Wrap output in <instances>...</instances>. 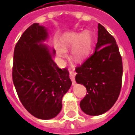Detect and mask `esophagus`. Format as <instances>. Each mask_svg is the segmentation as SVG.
I'll return each mask as SVG.
<instances>
[{
    "mask_svg": "<svg viewBox=\"0 0 135 135\" xmlns=\"http://www.w3.org/2000/svg\"><path fill=\"white\" fill-rule=\"evenodd\" d=\"M69 77L72 81V84L74 85L76 84V80H75V73L73 71H70Z\"/></svg>",
    "mask_w": 135,
    "mask_h": 135,
    "instance_id": "1",
    "label": "esophagus"
}]
</instances>
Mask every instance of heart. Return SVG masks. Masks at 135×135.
<instances>
[{"label":"heart","instance_id":"obj_1","mask_svg":"<svg viewBox=\"0 0 135 135\" xmlns=\"http://www.w3.org/2000/svg\"><path fill=\"white\" fill-rule=\"evenodd\" d=\"M61 43H55V48L58 57H64L68 47L71 48L72 57L76 61H82L90 55L92 45V36L88 31L82 33H65L61 38Z\"/></svg>","mask_w":135,"mask_h":135}]
</instances>
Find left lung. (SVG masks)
<instances>
[{"instance_id":"obj_1","label":"left lung","mask_w":135,"mask_h":135,"mask_svg":"<svg viewBox=\"0 0 135 135\" xmlns=\"http://www.w3.org/2000/svg\"><path fill=\"white\" fill-rule=\"evenodd\" d=\"M76 81L83 85L88 94L80 101V109L89 115L108 111L119 96L123 63L115 38L98 24V38L94 52L76 68Z\"/></svg>"}]
</instances>
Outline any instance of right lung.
<instances>
[{
	"instance_id": "obj_1",
	"label": "right lung",
	"mask_w": 135,
	"mask_h": 135,
	"mask_svg": "<svg viewBox=\"0 0 135 135\" xmlns=\"http://www.w3.org/2000/svg\"><path fill=\"white\" fill-rule=\"evenodd\" d=\"M47 29L34 23L26 29L14 51L12 80L24 108L39 119L56 117L62 108V97L71 86L67 70L53 60L55 49L44 42Z\"/></svg>"
}]
</instances>
